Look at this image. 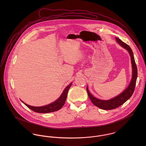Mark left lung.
Segmentation results:
<instances>
[{
    "instance_id": "left-lung-1",
    "label": "left lung",
    "mask_w": 146,
    "mask_h": 146,
    "mask_svg": "<svg viewBox=\"0 0 146 146\" xmlns=\"http://www.w3.org/2000/svg\"><path fill=\"white\" fill-rule=\"evenodd\" d=\"M116 39L119 44H120L123 48H124L126 50H128L131 57V61L132 68H133V76H132L131 82L129 84V86L123 92H122L119 96H117V97H115V98L111 100H107V101L101 100L93 97L90 93L88 87H86V91H87L88 96L90 101H92V102L96 106L99 107L102 110H110L116 108L120 107L121 105L124 104L127 100H128L134 93L135 84H136V81L137 79V74H138L137 67L135 62L133 53L131 49L127 44H126L122 40H121L120 39L116 38Z\"/></svg>"
}]
</instances>
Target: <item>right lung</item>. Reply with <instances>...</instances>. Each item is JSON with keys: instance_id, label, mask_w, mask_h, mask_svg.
Masks as SVG:
<instances>
[{"instance_id": "add662e5", "label": "right lung", "mask_w": 146, "mask_h": 146, "mask_svg": "<svg viewBox=\"0 0 146 146\" xmlns=\"http://www.w3.org/2000/svg\"><path fill=\"white\" fill-rule=\"evenodd\" d=\"M72 83H70L68 86L66 87L64 90L62 94L60 97V98L56 100L55 102L50 104L42 106V107H34L31 106H29L28 104H26L23 103L22 101V102L25 104L28 108L31 109L34 112H38V113H49L52 112L54 111H56L57 110H59L63 107V106L64 104L65 101L67 98V93L68 92V90L71 87Z\"/></svg>"}]
</instances>
